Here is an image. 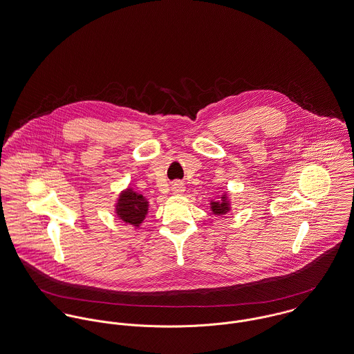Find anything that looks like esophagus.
I'll list each match as a JSON object with an SVG mask.
<instances>
[{
    "label": "esophagus",
    "instance_id": "34e87169",
    "mask_svg": "<svg viewBox=\"0 0 354 354\" xmlns=\"http://www.w3.org/2000/svg\"><path fill=\"white\" fill-rule=\"evenodd\" d=\"M171 190H172V192H174L175 195H182V194L185 192V185H183L182 182H175V183L172 185Z\"/></svg>",
    "mask_w": 354,
    "mask_h": 354
}]
</instances>
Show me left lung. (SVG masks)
Here are the masks:
<instances>
[{"instance_id":"1","label":"left lung","mask_w":354,"mask_h":354,"mask_svg":"<svg viewBox=\"0 0 354 354\" xmlns=\"http://www.w3.org/2000/svg\"><path fill=\"white\" fill-rule=\"evenodd\" d=\"M217 199L218 201H210V210L213 212L214 216L223 217L225 214H227L232 210L227 192H223L221 196L218 195Z\"/></svg>"}]
</instances>
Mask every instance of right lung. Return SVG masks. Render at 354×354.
<instances>
[{
	"label": "right lung",
	"instance_id": "1",
	"mask_svg": "<svg viewBox=\"0 0 354 354\" xmlns=\"http://www.w3.org/2000/svg\"><path fill=\"white\" fill-rule=\"evenodd\" d=\"M148 207L149 202L147 198L132 187H128L127 190L121 191L114 212L122 222L138 227L148 214Z\"/></svg>",
	"mask_w": 354,
	"mask_h": 354
}]
</instances>
